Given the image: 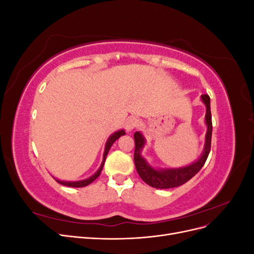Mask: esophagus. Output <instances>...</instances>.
Listing matches in <instances>:
<instances>
[{
  "instance_id": "34e87169",
  "label": "esophagus",
  "mask_w": 254,
  "mask_h": 254,
  "mask_svg": "<svg viewBox=\"0 0 254 254\" xmlns=\"http://www.w3.org/2000/svg\"><path fill=\"white\" fill-rule=\"evenodd\" d=\"M139 124H140V121L137 120L136 118H129V119H127L126 122H125L126 131H128V132L132 131L133 129H135L136 127H139Z\"/></svg>"
}]
</instances>
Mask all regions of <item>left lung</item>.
<instances>
[{"label":"left lung","mask_w":254,"mask_h":254,"mask_svg":"<svg viewBox=\"0 0 254 254\" xmlns=\"http://www.w3.org/2000/svg\"><path fill=\"white\" fill-rule=\"evenodd\" d=\"M201 101L205 105V124H206V133L204 147L201 156L197 161L190 165L179 167V168H155L146 161L142 156V150L145 146L146 140L144 135L136 131L133 134L135 142L134 149V164L136 172L141 177V179L147 183L148 186L156 189H172L180 187L182 184L188 182L190 179L201 170L204 165L205 161L209 156L211 150V139H212V115H211V106H210V96L207 94L201 95Z\"/></svg>","instance_id":"obj_1"}]
</instances>
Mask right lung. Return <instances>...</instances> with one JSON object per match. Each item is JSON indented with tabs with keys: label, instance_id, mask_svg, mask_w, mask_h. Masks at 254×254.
Masks as SVG:
<instances>
[{
	"label": "right lung",
	"instance_id": "1",
	"mask_svg": "<svg viewBox=\"0 0 254 254\" xmlns=\"http://www.w3.org/2000/svg\"><path fill=\"white\" fill-rule=\"evenodd\" d=\"M125 133H126V132L124 131V130L122 129V130H118V131H115L114 133H112V134L108 137V140H107L106 146H105V151H104V156H103V162H102L101 166H99V168L96 171V173H95L94 175H92L91 177H89V178H87V179L79 180V181H64V180H58V179H56V178H55V180H56L58 183L63 184V186L71 187V188H83V187L89 186L90 183L93 182V181L97 178V177H98L99 175H101V172H102L103 167H104V164H105L106 157H107V155H108L109 149L111 148V146L113 145V143H114L115 141H117L120 136L124 135Z\"/></svg>",
	"mask_w": 254,
	"mask_h": 254
}]
</instances>
